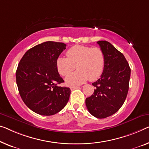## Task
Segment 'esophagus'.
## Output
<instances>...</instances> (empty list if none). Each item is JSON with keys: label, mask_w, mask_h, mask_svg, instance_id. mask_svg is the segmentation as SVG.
I'll use <instances>...</instances> for the list:
<instances>
[{"label": "esophagus", "mask_w": 149, "mask_h": 149, "mask_svg": "<svg viewBox=\"0 0 149 149\" xmlns=\"http://www.w3.org/2000/svg\"><path fill=\"white\" fill-rule=\"evenodd\" d=\"M77 88H80V87H79V86H74V87L70 88L71 90H75V89H77Z\"/></svg>", "instance_id": "obj_1"}]
</instances>
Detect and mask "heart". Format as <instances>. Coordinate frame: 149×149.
<instances>
[{
	"instance_id": "heart-1",
	"label": "heart",
	"mask_w": 149,
	"mask_h": 149,
	"mask_svg": "<svg viewBox=\"0 0 149 149\" xmlns=\"http://www.w3.org/2000/svg\"><path fill=\"white\" fill-rule=\"evenodd\" d=\"M68 57H59L56 61L58 72L63 76L68 75L76 66L77 71L66 77V84L70 86H79L89 79L96 80L102 74L105 57L100 47L75 45L68 50Z\"/></svg>"
}]
</instances>
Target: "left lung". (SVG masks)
I'll return each instance as SVG.
<instances>
[{
  "mask_svg": "<svg viewBox=\"0 0 149 149\" xmlns=\"http://www.w3.org/2000/svg\"><path fill=\"white\" fill-rule=\"evenodd\" d=\"M97 43L104 52L105 65L100 78L92 83L96 90L86 99V105L92 116L105 118L123 105L129 88L130 68L123 53L109 42Z\"/></svg>",
  "mask_w": 149,
  "mask_h": 149,
  "instance_id": "8db88e82",
  "label": "left lung"
}]
</instances>
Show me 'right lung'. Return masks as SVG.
<instances>
[{
    "mask_svg": "<svg viewBox=\"0 0 149 149\" xmlns=\"http://www.w3.org/2000/svg\"><path fill=\"white\" fill-rule=\"evenodd\" d=\"M63 43L46 41L29 49L22 57L16 72L18 90L26 106L33 112L51 116L65 107L70 89L57 84L64 82L56 61L66 49Z\"/></svg>",
    "mask_w": 149,
    "mask_h": 149,
    "instance_id": "1",
    "label": "right lung"
}]
</instances>
